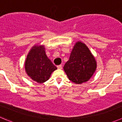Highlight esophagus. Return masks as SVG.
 I'll use <instances>...</instances> for the list:
<instances>
[{"instance_id": "1", "label": "esophagus", "mask_w": 122, "mask_h": 122, "mask_svg": "<svg viewBox=\"0 0 122 122\" xmlns=\"http://www.w3.org/2000/svg\"><path fill=\"white\" fill-rule=\"evenodd\" d=\"M57 67H58V69H62V65H59V66H57Z\"/></svg>"}]
</instances>
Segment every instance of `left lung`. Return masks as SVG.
Returning a JSON list of instances; mask_svg holds the SVG:
<instances>
[{
  "mask_svg": "<svg viewBox=\"0 0 122 122\" xmlns=\"http://www.w3.org/2000/svg\"><path fill=\"white\" fill-rule=\"evenodd\" d=\"M96 61L89 49L81 42L76 43L64 70L71 81L81 84L88 81L96 69Z\"/></svg>",
  "mask_w": 122,
  "mask_h": 122,
  "instance_id": "obj_1",
  "label": "left lung"
}]
</instances>
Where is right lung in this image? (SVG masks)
Masks as SVG:
<instances>
[{"instance_id":"1","label":"right lung","mask_w":122,"mask_h":122,"mask_svg":"<svg viewBox=\"0 0 122 122\" xmlns=\"http://www.w3.org/2000/svg\"><path fill=\"white\" fill-rule=\"evenodd\" d=\"M44 46H35L28 53L25 68L28 76L39 83L47 81L57 69L46 54Z\"/></svg>"}]
</instances>
